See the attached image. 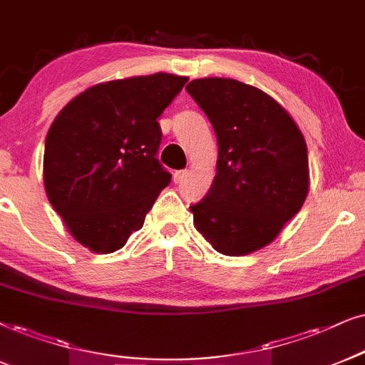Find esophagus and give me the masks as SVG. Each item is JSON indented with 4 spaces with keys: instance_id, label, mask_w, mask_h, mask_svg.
<instances>
[{
    "instance_id": "34e87169",
    "label": "esophagus",
    "mask_w": 365,
    "mask_h": 365,
    "mask_svg": "<svg viewBox=\"0 0 365 365\" xmlns=\"http://www.w3.org/2000/svg\"><path fill=\"white\" fill-rule=\"evenodd\" d=\"M188 175V170H178V172L173 173V182L175 183H182L183 178Z\"/></svg>"
}]
</instances>
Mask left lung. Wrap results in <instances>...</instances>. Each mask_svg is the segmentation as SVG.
Segmentation results:
<instances>
[{
    "label": "left lung",
    "instance_id": "obj_1",
    "mask_svg": "<svg viewBox=\"0 0 365 365\" xmlns=\"http://www.w3.org/2000/svg\"><path fill=\"white\" fill-rule=\"evenodd\" d=\"M187 92L219 145L217 175L190 207L198 232L225 256L251 255L281 232L308 195V151L283 106L234 79L192 81Z\"/></svg>",
    "mask_w": 365,
    "mask_h": 365
}]
</instances>
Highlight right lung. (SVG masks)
<instances>
[{"mask_svg":"<svg viewBox=\"0 0 365 365\" xmlns=\"http://www.w3.org/2000/svg\"><path fill=\"white\" fill-rule=\"evenodd\" d=\"M187 81L158 72L103 82L73 98L50 126L45 192L92 252L121 249L172 180L156 158L158 118Z\"/></svg>","mask_w":365,"mask_h":365,"instance_id":"obj_1","label":"right lung"}]
</instances>
